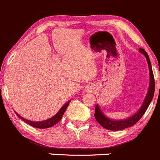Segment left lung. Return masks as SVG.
<instances>
[{
  "instance_id": "obj_1",
  "label": "left lung",
  "mask_w": 160,
  "mask_h": 160,
  "mask_svg": "<svg viewBox=\"0 0 160 160\" xmlns=\"http://www.w3.org/2000/svg\"><path fill=\"white\" fill-rule=\"evenodd\" d=\"M139 52L142 53L146 58L147 60L148 66H149V88L148 90V93L146 94V98H145L144 101H143L142 104L140 109L135 113V114L132 116V117L128 118L127 119H124V120H113V119L108 118L106 117L103 112L101 111V108H99L98 104H97L95 107V113H94V117L97 122L104 127V128L108 130H113V131H118L125 129V128H128V127L133 126L135 124L139 121L145 114L146 110H147L148 107H149V104L151 103L152 100L153 96H154V92H155V80H154V76H153L151 62H150L149 57L148 56L147 52L145 51L143 49H139Z\"/></svg>"
}]
</instances>
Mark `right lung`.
Masks as SVG:
<instances>
[{"label": "right lung", "instance_id": "obj_1", "mask_svg": "<svg viewBox=\"0 0 160 160\" xmlns=\"http://www.w3.org/2000/svg\"><path fill=\"white\" fill-rule=\"evenodd\" d=\"M70 102V101H69L67 104H64V105L62 106L60 109H59V111H58L57 114H55V115L53 116V117H52L51 118L47 119V120L42 121V122H32V121L27 120V119L22 118V116L19 115V114H17L16 112L15 113L19 118L22 119V120L24 121L25 122H26L27 124H28V125H31V126L35 127V128H50V127L53 126V125H55L56 124H57L58 122L61 120V118H62V115H63L65 111L67 110V107H68Z\"/></svg>", "mask_w": 160, "mask_h": 160}]
</instances>
